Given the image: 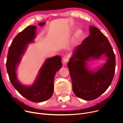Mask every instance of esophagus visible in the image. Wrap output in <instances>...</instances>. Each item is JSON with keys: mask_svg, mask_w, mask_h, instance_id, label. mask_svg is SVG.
Wrapping results in <instances>:
<instances>
[{"mask_svg": "<svg viewBox=\"0 0 123 123\" xmlns=\"http://www.w3.org/2000/svg\"><path fill=\"white\" fill-rule=\"evenodd\" d=\"M69 59V56L68 55H66L65 56H64V57H63V61L64 63H66L68 61Z\"/></svg>", "mask_w": 123, "mask_h": 123, "instance_id": "1", "label": "esophagus"}]
</instances>
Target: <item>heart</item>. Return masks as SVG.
<instances>
[{"label": "heart", "mask_w": 123, "mask_h": 123, "mask_svg": "<svg viewBox=\"0 0 123 123\" xmlns=\"http://www.w3.org/2000/svg\"><path fill=\"white\" fill-rule=\"evenodd\" d=\"M83 34V31L81 29H77L74 34L73 39H72V43H74L76 42L82 36Z\"/></svg>", "instance_id": "1"}]
</instances>
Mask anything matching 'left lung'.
I'll list each match as a JSON object with an SVG mask.
<instances>
[{"mask_svg": "<svg viewBox=\"0 0 123 123\" xmlns=\"http://www.w3.org/2000/svg\"><path fill=\"white\" fill-rule=\"evenodd\" d=\"M90 35L77 46L68 63L72 89L78 97L93 100L105 92L111 85L115 72L116 57L106 36L100 30L90 26ZM103 55L106 63L96 72L88 70L87 61L98 59Z\"/></svg>", "mask_w": 123, "mask_h": 123, "instance_id": "1", "label": "left lung"}]
</instances>
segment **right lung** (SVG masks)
Returning a JSON list of instances; mask_svg holds the SVG:
<instances>
[{
  "label": "right lung",
  "mask_w": 123,
  "mask_h": 123,
  "mask_svg": "<svg viewBox=\"0 0 123 123\" xmlns=\"http://www.w3.org/2000/svg\"><path fill=\"white\" fill-rule=\"evenodd\" d=\"M45 22L39 25L43 26ZM36 26L30 25L19 33L9 47L6 66L9 80L19 93L33 102H42L50 99L54 90V79L56 73L62 66L61 58L56 56L48 58L40 68L34 83L30 86L19 82L16 69L27 49L26 45L33 42L36 37Z\"/></svg>",
  "instance_id": "1"
}]
</instances>
